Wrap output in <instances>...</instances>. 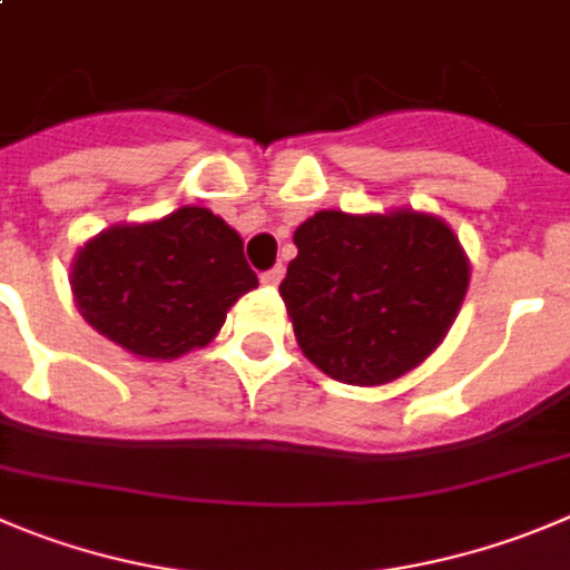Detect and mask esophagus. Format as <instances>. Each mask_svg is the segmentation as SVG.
Here are the masks:
<instances>
[{"label": "esophagus", "instance_id": "obj_1", "mask_svg": "<svg viewBox=\"0 0 570 570\" xmlns=\"http://www.w3.org/2000/svg\"><path fill=\"white\" fill-rule=\"evenodd\" d=\"M281 278H284V267H273L267 273H261V284L264 286H278Z\"/></svg>", "mask_w": 570, "mask_h": 570}]
</instances>
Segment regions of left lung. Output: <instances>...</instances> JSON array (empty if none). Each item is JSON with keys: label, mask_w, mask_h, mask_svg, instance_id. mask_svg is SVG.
Segmentation results:
<instances>
[{"label": "left lung", "mask_w": 570, "mask_h": 570, "mask_svg": "<svg viewBox=\"0 0 570 570\" xmlns=\"http://www.w3.org/2000/svg\"><path fill=\"white\" fill-rule=\"evenodd\" d=\"M281 297L303 354L345 385H382L444 340L470 284L459 238L435 216L321 210L295 230Z\"/></svg>", "instance_id": "8db88e82"}]
</instances>
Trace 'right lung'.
<instances>
[{
  "mask_svg": "<svg viewBox=\"0 0 570 570\" xmlns=\"http://www.w3.org/2000/svg\"><path fill=\"white\" fill-rule=\"evenodd\" d=\"M255 286L238 233L205 207L111 227L72 264V292L89 326L151 360L210 343L227 309Z\"/></svg>",
  "mask_w": 570,
  "mask_h": 570,
  "instance_id": "right-lung-1",
  "label": "right lung"
}]
</instances>
